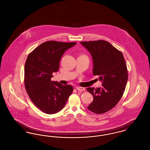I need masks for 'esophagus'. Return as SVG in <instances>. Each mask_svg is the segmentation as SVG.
I'll return each instance as SVG.
<instances>
[{
    "label": "esophagus",
    "instance_id": "obj_1",
    "mask_svg": "<svg viewBox=\"0 0 150 150\" xmlns=\"http://www.w3.org/2000/svg\"><path fill=\"white\" fill-rule=\"evenodd\" d=\"M76 89L79 91H83L85 90V89L84 88H82V87H80V86H77L76 88Z\"/></svg>",
    "mask_w": 150,
    "mask_h": 150
}]
</instances>
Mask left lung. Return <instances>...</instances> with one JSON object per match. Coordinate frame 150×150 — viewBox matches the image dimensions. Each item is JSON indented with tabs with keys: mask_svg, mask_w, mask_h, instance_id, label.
Segmentation results:
<instances>
[{
	"mask_svg": "<svg viewBox=\"0 0 150 150\" xmlns=\"http://www.w3.org/2000/svg\"><path fill=\"white\" fill-rule=\"evenodd\" d=\"M93 62V73L102 82L100 88H88L93 100L88 109L96 114L112 109L121 99L125 90L128 73L123 54L105 40L82 41Z\"/></svg>",
	"mask_w": 150,
	"mask_h": 150,
	"instance_id": "left-lung-1",
	"label": "left lung"
}]
</instances>
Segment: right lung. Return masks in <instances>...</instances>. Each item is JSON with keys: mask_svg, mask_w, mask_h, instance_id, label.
Returning <instances> with one entry per match:
<instances>
[{"mask_svg": "<svg viewBox=\"0 0 150 150\" xmlns=\"http://www.w3.org/2000/svg\"><path fill=\"white\" fill-rule=\"evenodd\" d=\"M76 42L48 41L40 44L28 56L24 67V85L31 100L40 110L53 114L62 110L73 88L51 81L59 69L64 52Z\"/></svg>", "mask_w": 150, "mask_h": 150, "instance_id": "add662e5", "label": "right lung"}]
</instances>
